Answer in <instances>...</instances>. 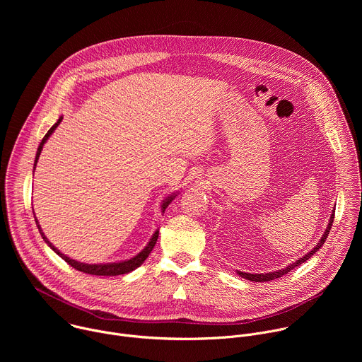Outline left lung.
<instances>
[{
  "mask_svg": "<svg viewBox=\"0 0 362 362\" xmlns=\"http://www.w3.org/2000/svg\"><path fill=\"white\" fill-rule=\"evenodd\" d=\"M334 214H335V211H334ZM334 216L335 215H331V219H329V223H328V228H327V230H325V233L322 235V238H321V240L318 242V245L311 250V252H308L305 256H302L300 259H298L295 264H291V265H288L286 268H284V269H281V271H276V272H269V274H246V272H239L238 271V274L242 276V278H245V279H249V281H252V282H268V281H274V279H276V278H281V276H284L285 274H288V272H291L292 269H295L296 267H299L300 264H303V262H306L309 257H311L322 245H324V242H325V239L328 238V233H329V230H331V226H332V222H334Z\"/></svg>",
  "mask_w": 362,
  "mask_h": 362,
  "instance_id": "8db88e82",
  "label": "left lung"
}]
</instances>
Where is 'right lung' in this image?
Listing matches in <instances>:
<instances>
[{
	"mask_svg": "<svg viewBox=\"0 0 362 362\" xmlns=\"http://www.w3.org/2000/svg\"><path fill=\"white\" fill-rule=\"evenodd\" d=\"M63 119L60 117L59 119V122L51 127L48 132H47V134L42 137V140H41V143H40V146H38V150H37V154H35V160H34V169H35V165H37V162H38V158H40V153H41V150H42V146H44V143H45V140L51 136V133H53L54 130H56V127L60 124V122H62ZM175 196H170V197H168L166 200H165V203H163V206H162V209H163V212H165V209L168 208L169 206V203L172 202V199H173ZM35 218V216H34ZM35 223H37V226H38V230H40V233H41V236H42V239L45 240V243L53 249L60 257H63V259L69 264V265H71L74 269H77V271H80V272H84V274H88V275H98V276H116V275H123V274H129V272H132L133 269H136V268H139L144 261H146V257L150 255V252H151V249L154 247V245H156V240H158V238H159V230H156L154 232V235L151 236V239H150V242L147 243V246L137 255V256H134V257H132V259H129V261H124V262H119V264H107V265H87V264H81V262H77V261H73V259H70V257H67L64 253H62L60 250H57V247H54L53 245L49 243V240L44 236V233L41 232V228H40V225H38V222H37V219H35Z\"/></svg>",
	"mask_w": 362,
	"mask_h": 362,
	"instance_id": "obj_1",
	"label": "right lung"
}]
</instances>
